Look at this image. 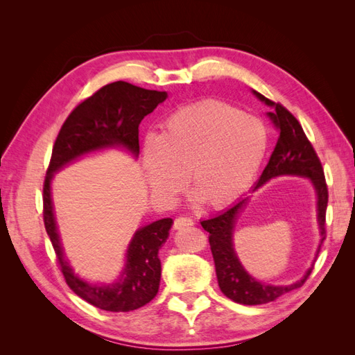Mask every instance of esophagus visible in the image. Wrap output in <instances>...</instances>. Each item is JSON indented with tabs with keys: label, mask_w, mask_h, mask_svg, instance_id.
I'll return each mask as SVG.
<instances>
[{
	"label": "esophagus",
	"mask_w": 355,
	"mask_h": 355,
	"mask_svg": "<svg viewBox=\"0 0 355 355\" xmlns=\"http://www.w3.org/2000/svg\"><path fill=\"white\" fill-rule=\"evenodd\" d=\"M192 225H194V220H192V219L185 218V216H179L173 222V228L175 230H184L187 227H192Z\"/></svg>",
	"instance_id": "obj_1"
}]
</instances>
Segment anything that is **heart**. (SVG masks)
Returning <instances> with one entry per match:
<instances>
[{"instance_id":"1","label":"heart","mask_w":355,"mask_h":355,"mask_svg":"<svg viewBox=\"0 0 355 355\" xmlns=\"http://www.w3.org/2000/svg\"><path fill=\"white\" fill-rule=\"evenodd\" d=\"M263 123L230 105L209 102L170 114L158 136L144 144V168L159 197L187 187L210 209L227 207L249 189L266 153Z\"/></svg>"}]
</instances>
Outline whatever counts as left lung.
<instances>
[{
	"instance_id": "1",
	"label": "left lung",
	"mask_w": 355,
	"mask_h": 355,
	"mask_svg": "<svg viewBox=\"0 0 355 355\" xmlns=\"http://www.w3.org/2000/svg\"><path fill=\"white\" fill-rule=\"evenodd\" d=\"M253 93L256 94L257 99L265 102L268 106H271L272 112H268V116L271 118L277 130L280 132L270 161H268V164L263 168L253 191L262 187L265 182L277 176L288 175L311 179L317 192V219L321 232V241L318 245L320 252L321 243L326 239V210L329 201L323 166H321V161L315 153V149L308 141L302 125L299 124L296 118L282 103H275L266 99L263 94L257 92ZM247 200H249V197L241 198L234 206L220 211L216 216L201 220V227L204 228V231L209 232V243L222 293L234 300V302L241 305H261L272 302L277 297L304 286L308 275L313 270L309 268L306 274L299 282L287 286L265 284L254 280L250 274H247V271L239 261L232 244L235 220H237L239 214L247 204Z\"/></svg>"
}]
</instances>
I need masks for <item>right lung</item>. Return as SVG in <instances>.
Wrapping results in <instances>:
<instances>
[{"mask_svg": "<svg viewBox=\"0 0 355 355\" xmlns=\"http://www.w3.org/2000/svg\"><path fill=\"white\" fill-rule=\"evenodd\" d=\"M166 99V92L146 90L125 81L106 84L75 106L53 145L42 187L44 227L69 288L85 302L103 311L128 313L151 302L157 296L161 278L158 250L166 243L173 220L170 218L159 219L136 231L133 240L128 244L121 278L116 283L108 286L90 284L73 274L63 256L53 213L51 178L71 161L105 148L123 146L137 157L139 124Z\"/></svg>", "mask_w": 355, "mask_h": 355, "instance_id": "obj_1", "label": "right lung"}]
</instances>
